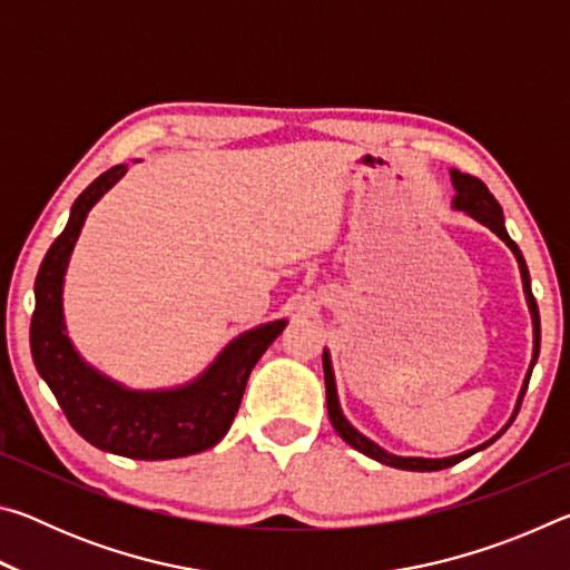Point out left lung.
<instances>
[{
  "instance_id": "1",
  "label": "left lung",
  "mask_w": 570,
  "mask_h": 570,
  "mask_svg": "<svg viewBox=\"0 0 570 570\" xmlns=\"http://www.w3.org/2000/svg\"><path fill=\"white\" fill-rule=\"evenodd\" d=\"M450 180H452V188H455V196H452V208L462 210V214L470 216L472 220H478L485 228L493 230V234L503 240V244L513 250L518 268H520V278H523V294H525V304H528V312H530V322H533V356H530V366L525 372V380H523V387L518 392V402H515V410L510 414V420L505 422V428L493 435L490 440L482 442L478 448H470L465 452H460V455H450V458H412V455H394V452L384 450L377 442L370 440L366 435H362L360 430L354 428V424L344 417L342 412V404H340V394H336V380H334V366H332V354L330 350H324L322 356V364H324V384H326V410H330V420L334 424V430L340 432V438L346 442V445H352L354 450H360L362 455L372 458L382 462V465H390V468H400V470H412V472H432V470H445L458 465L460 460H465L470 455H475V452L485 450L488 445H493V442L503 435V432L510 428V422L515 420V414L520 410V402H523V394L528 390V382H530V374H533V366L538 362V352H540V316H538V304L533 298V292H530V274H528V266H525V258L520 254V248L513 238L508 236V228H505V218H503V208L495 200L493 193L488 190V186L478 178L468 176V173H460L452 168L450 170Z\"/></svg>"
}]
</instances>
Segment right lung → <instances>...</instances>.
Listing matches in <instances>:
<instances>
[{"instance_id": "add662e5", "label": "right lung", "mask_w": 570, "mask_h": 570, "mask_svg": "<svg viewBox=\"0 0 570 570\" xmlns=\"http://www.w3.org/2000/svg\"><path fill=\"white\" fill-rule=\"evenodd\" d=\"M128 168L115 166L85 188L47 250L35 282L32 360L77 435L98 450L132 460H173L218 445L234 422L248 374L288 320L238 334L198 377L166 390H132L95 370L75 350L65 324V274L85 218Z\"/></svg>"}]
</instances>
